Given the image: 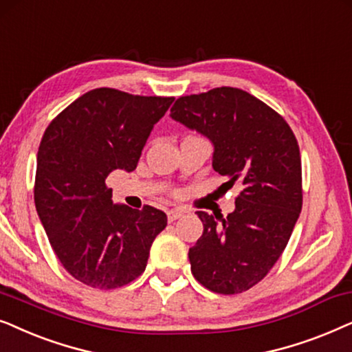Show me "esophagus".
Listing matches in <instances>:
<instances>
[{"label":"esophagus","instance_id":"obj_1","mask_svg":"<svg viewBox=\"0 0 352 352\" xmlns=\"http://www.w3.org/2000/svg\"><path fill=\"white\" fill-rule=\"evenodd\" d=\"M182 215H184V212H182V210H179V209H170V210H167V220H168V222H173V220L180 219Z\"/></svg>","mask_w":352,"mask_h":352}]
</instances>
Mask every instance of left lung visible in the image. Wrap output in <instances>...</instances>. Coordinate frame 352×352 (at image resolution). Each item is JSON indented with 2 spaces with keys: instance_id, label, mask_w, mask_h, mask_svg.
Returning a JSON list of instances; mask_svg holds the SVG:
<instances>
[{
  "instance_id": "left-lung-1",
  "label": "left lung",
  "mask_w": 352,
  "mask_h": 352,
  "mask_svg": "<svg viewBox=\"0 0 352 352\" xmlns=\"http://www.w3.org/2000/svg\"><path fill=\"white\" fill-rule=\"evenodd\" d=\"M170 116L214 143L222 186L240 188L227 219L196 212L204 232L188 251L191 274L214 293L248 292L282 256L301 212L298 140L277 111L240 88L180 96Z\"/></svg>"
}]
</instances>
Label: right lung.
Wrapping results in <instances>:
<instances>
[{"label":"right lung","instance_id":"right-lung-1","mask_svg":"<svg viewBox=\"0 0 352 352\" xmlns=\"http://www.w3.org/2000/svg\"><path fill=\"white\" fill-rule=\"evenodd\" d=\"M172 101L95 88L45 130L36 156V212L60 264L88 287L114 289L133 282L166 228L167 215L153 206L112 204L106 179L116 168H137L154 124Z\"/></svg>","mask_w":352,"mask_h":352}]
</instances>
